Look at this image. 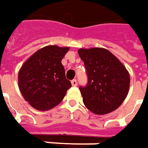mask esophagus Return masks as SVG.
<instances>
[{"label": "esophagus", "mask_w": 148, "mask_h": 148, "mask_svg": "<svg viewBox=\"0 0 148 148\" xmlns=\"http://www.w3.org/2000/svg\"><path fill=\"white\" fill-rule=\"evenodd\" d=\"M71 84H72V85H73V86H77V84H78L77 79H73V80L71 81Z\"/></svg>", "instance_id": "34e87169"}]
</instances>
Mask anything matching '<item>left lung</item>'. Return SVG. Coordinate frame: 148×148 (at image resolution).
I'll return each instance as SVG.
<instances>
[{"label":"left lung","mask_w":148,"mask_h":148,"mask_svg":"<svg viewBox=\"0 0 148 148\" xmlns=\"http://www.w3.org/2000/svg\"><path fill=\"white\" fill-rule=\"evenodd\" d=\"M78 53L88 77L86 86L79 87L84 105L99 115L114 111L128 93L130 76L127 70L105 49H80Z\"/></svg>","instance_id":"1"}]
</instances>
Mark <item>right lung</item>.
<instances>
[{
	"label": "right lung",
	"mask_w": 148,
	"mask_h": 148,
	"mask_svg": "<svg viewBox=\"0 0 148 148\" xmlns=\"http://www.w3.org/2000/svg\"><path fill=\"white\" fill-rule=\"evenodd\" d=\"M69 47L49 45L39 49L24 63L18 74L19 88L25 101L37 110L57 106L71 88L62 59Z\"/></svg>",
	"instance_id": "right-lung-1"
}]
</instances>
